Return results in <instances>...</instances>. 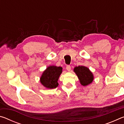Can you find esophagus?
<instances>
[{"label":"esophagus","mask_w":124,"mask_h":124,"mask_svg":"<svg viewBox=\"0 0 124 124\" xmlns=\"http://www.w3.org/2000/svg\"><path fill=\"white\" fill-rule=\"evenodd\" d=\"M66 70H68V72H70V70H71V67L70 66H69V65H68V66H67L66 67Z\"/></svg>","instance_id":"obj_1"}]
</instances>
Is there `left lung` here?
Returning a JSON list of instances; mask_svg holds the SVG:
<instances>
[{"label": "left lung", "mask_w": 124, "mask_h": 124, "mask_svg": "<svg viewBox=\"0 0 124 124\" xmlns=\"http://www.w3.org/2000/svg\"><path fill=\"white\" fill-rule=\"evenodd\" d=\"M74 72L78 78L80 83L84 86L90 84L93 80V73L86 67L84 66L75 67Z\"/></svg>", "instance_id": "1"}]
</instances>
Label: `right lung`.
<instances>
[{"instance_id":"add662e5","label":"right lung","mask_w":124,"mask_h":124,"mask_svg":"<svg viewBox=\"0 0 124 124\" xmlns=\"http://www.w3.org/2000/svg\"><path fill=\"white\" fill-rule=\"evenodd\" d=\"M62 73L61 67L50 66L42 73L40 78V81L47 89H54L58 86L57 81Z\"/></svg>"}]
</instances>
